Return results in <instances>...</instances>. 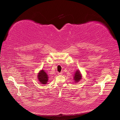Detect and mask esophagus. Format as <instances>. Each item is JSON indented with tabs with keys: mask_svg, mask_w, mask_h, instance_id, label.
Returning <instances> with one entry per match:
<instances>
[{
	"mask_svg": "<svg viewBox=\"0 0 120 120\" xmlns=\"http://www.w3.org/2000/svg\"><path fill=\"white\" fill-rule=\"evenodd\" d=\"M58 75H63V73L62 72H58Z\"/></svg>",
	"mask_w": 120,
	"mask_h": 120,
	"instance_id": "obj_1",
	"label": "esophagus"
}]
</instances>
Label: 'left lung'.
I'll return each mask as SVG.
<instances>
[{
	"instance_id": "1",
	"label": "left lung",
	"mask_w": 120,
	"mask_h": 120,
	"mask_svg": "<svg viewBox=\"0 0 120 120\" xmlns=\"http://www.w3.org/2000/svg\"><path fill=\"white\" fill-rule=\"evenodd\" d=\"M81 79H82V75L81 74V72L77 70L75 72L74 79L75 81V82H78L81 80Z\"/></svg>"
}]
</instances>
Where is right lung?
<instances>
[{
	"instance_id": "right-lung-1",
	"label": "right lung",
	"mask_w": 120,
	"mask_h": 120,
	"mask_svg": "<svg viewBox=\"0 0 120 120\" xmlns=\"http://www.w3.org/2000/svg\"><path fill=\"white\" fill-rule=\"evenodd\" d=\"M38 78L39 82L41 84H46L48 81V75L43 70L40 71L38 75Z\"/></svg>"
}]
</instances>
